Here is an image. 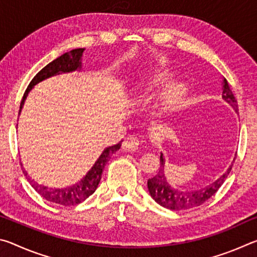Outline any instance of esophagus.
<instances>
[{"label":"esophagus","instance_id":"esophagus-1","mask_svg":"<svg viewBox=\"0 0 257 257\" xmlns=\"http://www.w3.org/2000/svg\"><path fill=\"white\" fill-rule=\"evenodd\" d=\"M141 145V141L137 137H129L122 143V147L128 151H136Z\"/></svg>","mask_w":257,"mask_h":257}]
</instances>
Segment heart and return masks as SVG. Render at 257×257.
Segmentation results:
<instances>
[{
  "mask_svg": "<svg viewBox=\"0 0 257 257\" xmlns=\"http://www.w3.org/2000/svg\"><path fill=\"white\" fill-rule=\"evenodd\" d=\"M171 73L165 71H154L149 73L137 82L134 89L135 97L138 101H144L156 90H159L161 87L167 85L171 80ZM187 95H188V86L185 81L179 80L171 82L159 95L156 107L162 114L176 112L184 105Z\"/></svg>",
  "mask_w": 257,
  "mask_h": 257,
  "instance_id": "obj_1",
  "label": "heart"
}]
</instances>
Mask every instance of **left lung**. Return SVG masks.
Wrapping results in <instances>:
<instances>
[{"mask_svg":"<svg viewBox=\"0 0 257 257\" xmlns=\"http://www.w3.org/2000/svg\"><path fill=\"white\" fill-rule=\"evenodd\" d=\"M222 98L225 102L231 105L234 111L238 112V105L237 99L233 96V94L230 89L229 84L227 79H223L222 82ZM234 161V160H233ZM160 170L158 175H155L153 178H151L147 181V187H149V191L151 196L153 197L156 203H159L161 206L172 211H181V210H188L191 207H196L202 205L205 203L207 199H210L213 195H214L221 186L223 185L225 178L231 171L232 164L230 165L229 169L225 171L219 179H216L212 184L201 187V188L193 189V190H180L172 187L169 184L167 178L164 175V164L165 160L163 154L161 153L160 156ZM233 163V162H232Z\"/></svg>","mask_w":257,"mask_h":257,"instance_id":"obj_1","label":"left lung"}]
</instances>
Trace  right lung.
Wrapping results in <instances>:
<instances>
[{
	"instance_id": "add662e5",
	"label": "right lung",
	"mask_w": 257,
	"mask_h": 257,
	"mask_svg": "<svg viewBox=\"0 0 257 257\" xmlns=\"http://www.w3.org/2000/svg\"><path fill=\"white\" fill-rule=\"evenodd\" d=\"M84 51L85 49H75L70 52H67V53L59 56L58 59L53 60L51 63L47 64L46 67L43 68L42 70L33 78V80L30 81L27 89H26L20 103L19 114L21 112V108L24 106L25 99L27 98L28 93L32 90L35 85H37L38 82L45 80L50 77H53L55 75L72 72L75 70H78V69H81V56L82 53H84ZM120 146L121 142L118 143L116 145L106 147L93 165V168L87 172V175L82 178L79 182H77V184L70 187H66V188H49V187L46 186L37 184L36 181L28 176V173L26 172L25 169L23 168L24 173L33 188L36 190L42 197H44L46 201L60 204V205L64 206L77 205V204L84 202L86 198H88L90 195L96 190L99 184V180H101L102 178L104 167L106 165L108 159L111 158V155L120 150Z\"/></svg>"
}]
</instances>
